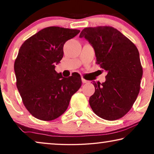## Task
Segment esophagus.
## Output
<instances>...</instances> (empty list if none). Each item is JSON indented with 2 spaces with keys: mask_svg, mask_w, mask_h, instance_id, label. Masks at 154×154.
Wrapping results in <instances>:
<instances>
[{
  "mask_svg": "<svg viewBox=\"0 0 154 154\" xmlns=\"http://www.w3.org/2000/svg\"><path fill=\"white\" fill-rule=\"evenodd\" d=\"M82 82H83V83H88L89 81H87V80H85V79H82Z\"/></svg>",
  "mask_w": 154,
  "mask_h": 154,
  "instance_id": "esophagus-1",
  "label": "esophagus"
}]
</instances>
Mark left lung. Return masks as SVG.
I'll return each mask as SVG.
<instances>
[{
  "instance_id": "left-lung-1",
  "label": "left lung",
  "mask_w": 154,
  "mask_h": 154,
  "mask_svg": "<svg viewBox=\"0 0 154 154\" xmlns=\"http://www.w3.org/2000/svg\"><path fill=\"white\" fill-rule=\"evenodd\" d=\"M79 37L89 42L96 63L107 72L104 83H93L95 92L89 100L92 111L108 121L121 119L130 110L140 92L143 71L137 48L111 26L88 27Z\"/></svg>"
}]
</instances>
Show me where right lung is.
<instances>
[{"label": "right lung", "mask_w": 154, "mask_h": 154, "mask_svg": "<svg viewBox=\"0 0 154 154\" xmlns=\"http://www.w3.org/2000/svg\"><path fill=\"white\" fill-rule=\"evenodd\" d=\"M79 32L47 27L26 40L19 50L14 65L17 88L25 107L38 119L52 121L60 117L81 88L79 74L64 78L54 70L64 55V43Z\"/></svg>", "instance_id": "1"}]
</instances>
